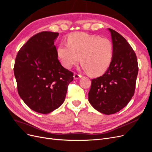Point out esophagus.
<instances>
[{"label":"esophagus","instance_id":"1","mask_svg":"<svg viewBox=\"0 0 152 152\" xmlns=\"http://www.w3.org/2000/svg\"><path fill=\"white\" fill-rule=\"evenodd\" d=\"M81 77H82V75L78 74V73H75L74 75H73V78H74V79H75V80L80 79Z\"/></svg>","mask_w":152,"mask_h":152}]
</instances>
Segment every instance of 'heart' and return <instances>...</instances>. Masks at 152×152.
I'll use <instances>...</instances> for the list:
<instances>
[{
  "instance_id": "1",
  "label": "heart",
  "mask_w": 152,
  "mask_h": 152,
  "mask_svg": "<svg viewBox=\"0 0 152 152\" xmlns=\"http://www.w3.org/2000/svg\"><path fill=\"white\" fill-rule=\"evenodd\" d=\"M57 54L64 67L70 68L80 59L85 72L98 76L103 74L111 65L113 45L108 39L80 32L69 36L67 44H59Z\"/></svg>"
}]
</instances>
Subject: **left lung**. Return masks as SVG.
I'll use <instances>...</instances> for the list:
<instances>
[{
    "label": "left lung",
    "instance_id": "1",
    "mask_svg": "<svg viewBox=\"0 0 152 152\" xmlns=\"http://www.w3.org/2000/svg\"><path fill=\"white\" fill-rule=\"evenodd\" d=\"M108 30L113 45V59L102 76L92 79L88 98L96 110L110 115L125 107L134 95L138 65L127 41L117 31Z\"/></svg>",
    "mask_w": 152,
    "mask_h": 152
}]
</instances>
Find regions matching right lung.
Segmentation results:
<instances>
[{"label": "right lung", "mask_w": 152, "mask_h": 152, "mask_svg": "<svg viewBox=\"0 0 152 152\" xmlns=\"http://www.w3.org/2000/svg\"><path fill=\"white\" fill-rule=\"evenodd\" d=\"M58 33L42 31L23 45L16 58L14 73L18 92L34 111L46 114L65 101L73 73L58 60L54 45Z\"/></svg>", "instance_id": "right-lung-1"}]
</instances>
